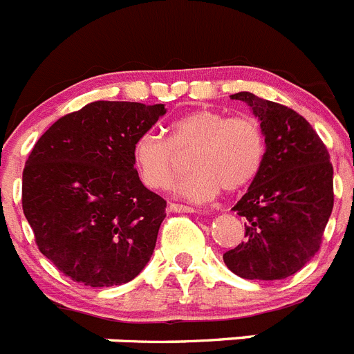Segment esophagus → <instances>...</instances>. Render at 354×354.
Returning a JSON list of instances; mask_svg holds the SVG:
<instances>
[{
    "instance_id": "34e87169",
    "label": "esophagus",
    "mask_w": 354,
    "mask_h": 354,
    "mask_svg": "<svg viewBox=\"0 0 354 354\" xmlns=\"http://www.w3.org/2000/svg\"><path fill=\"white\" fill-rule=\"evenodd\" d=\"M168 211L170 212H195V209L189 207V205H183V204H170L168 205Z\"/></svg>"
}]
</instances>
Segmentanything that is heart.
I'll return each instance as SVG.
<instances>
[{"label":"heart","instance_id":"b5f03b06","mask_svg":"<svg viewBox=\"0 0 354 354\" xmlns=\"http://www.w3.org/2000/svg\"><path fill=\"white\" fill-rule=\"evenodd\" d=\"M189 152V174L180 177L175 193L193 202L214 198L220 189L237 192L255 179L264 161L266 140L261 122L252 115L196 109L168 126L167 140L143 133L133 145L140 180L150 189H167Z\"/></svg>","mask_w":354,"mask_h":354}]
</instances>
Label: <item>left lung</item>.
<instances>
[{
  "mask_svg": "<svg viewBox=\"0 0 354 354\" xmlns=\"http://www.w3.org/2000/svg\"><path fill=\"white\" fill-rule=\"evenodd\" d=\"M252 108L266 140L262 167L232 207L246 239L223 253L232 273L248 280H282L321 248L333 209V167L314 127L294 109L250 92L230 95Z\"/></svg>",
  "mask_w": 354,
  "mask_h": 354,
  "instance_id": "1",
  "label": "left lung"
}]
</instances>
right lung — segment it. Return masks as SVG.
Segmentation results:
<instances>
[{
	"label": "right lung",
	"instance_id": "right-lung-1",
	"mask_svg": "<svg viewBox=\"0 0 354 354\" xmlns=\"http://www.w3.org/2000/svg\"><path fill=\"white\" fill-rule=\"evenodd\" d=\"M165 113V104L90 102L28 156L24 216L40 253L74 282L127 283L152 257L167 202L140 180L133 145Z\"/></svg>",
	"mask_w": 354,
	"mask_h": 354
}]
</instances>
